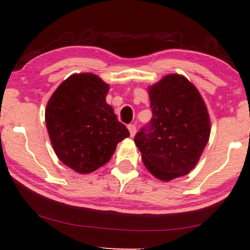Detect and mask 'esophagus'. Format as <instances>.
<instances>
[{
    "label": "esophagus",
    "mask_w": 250,
    "mask_h": 250,
    "mask_svg": "<svg viewBox=\"0 0 250 250\" xmlns=\"http://www.w3.org/2000/svg\"><path fill=\"white\" fill-rule=\"evenodd\" d=\"M127 128H128L129 134H131V136H134V135H135V133H136V127H135V125L129 124V125L127 126Z\"/></svg>",
    "instance_id": "34e87169"
}]
</instances>
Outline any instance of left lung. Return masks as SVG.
<instances>
[{
    "mask_svg": "<svg viewBox=\"0 0 250 250\" xmlns=\"http://www.w3.org/2000/svg\"><path fill=\"white\" fill-rule=\"evenodd\" d=\"M149 95L152 118L134 142L146 169L170 181L197 165L209 139V116L196 86L181 75H167Z\"/></svg>",
    "mask_w": 250,
    "mask_h": 250,
    "instance_id": "8db88e82",
    "label": "left lung"
}]
</instances>
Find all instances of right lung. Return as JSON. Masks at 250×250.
I'll return each instance as SVG.
<instances>
[{
	"label": "right lung",
	"instance_id": "obj_1",
	"mask_svg": "<svg viewBox=\"0 0 250 250\" xmlns=\"http://www.w3.org/2000/svg\"><path fill=\"white\" fill-rule=\"evenodd\" d=\"M108 84L93 74H75L47 102L45 123L58 158L77 173H91L114 155L128 129L105 102Z\"/></svg>",
	"mask_w": 250,
	"mask_h": 250
}]
</instances>
